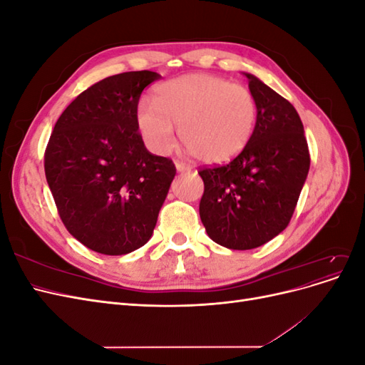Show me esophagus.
I'll list each match as a JSON object with an SVG mask.
<instances>
[{"instance_id":"obj_1","label":"esophagus","mask_w":365,"mask_h":365,"mask_svg":"<svg viewBox=\"0 0 365 365\" xmlns=\"http://www.w3.org/2000/svg\"><path fill=\"white\" fill-rule=\"evenodd\" d=\"M175 168H176V170H178V172H190L192 170L190 165H187V164L181 163V161H175Z\"/></svg>"}]
</instances>
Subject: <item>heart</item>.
<instances>
[{
  "label": "heart",
  "mask_w": 365,
  "mask_h": 365,
  "mask_svg": "<svg viewBox=\"0 0 365 365\" xmlns=\"http://www.w3.org/2000/svg\"><path fill=\"white\" fill-rule=\"evenodd\" d=\"M257 121V103L248 88L220 76L192 73L157 86L153 102L137 108V126L148 148L169 152L180 140L207 164L227 163L248 145Z\"/></svg>",
  "instance_id": "obj_1"
}]
</instances>
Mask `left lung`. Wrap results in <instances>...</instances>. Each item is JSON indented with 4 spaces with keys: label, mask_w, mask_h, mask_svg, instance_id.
<instances>
[{
    "label": "left lung",
    "mask_w": 365,
    "mask_h": 365,
    "mask_svg": "<svg viewBox=\"0 0 365 365\" xmlns=\"http://www.w3.org/2000/svg\"><path fill=\"white\" fill-rule=\"evenodd\" d=\"M257 103L248 145L224 165L201 168L200 216L207 235L230 250H252L288 227L311 165L295 108L245 73Z\"/></svg>",
    "instance_id": "left-lung-1"
}]
</instances>
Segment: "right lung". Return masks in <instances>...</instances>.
Here are the masks:
<instances>
[{
    "label": "right lung",
    "mask_w": 365,
    "mask_h": 365,
    "mask_svg": "<svg viewBox=\"0 0 365 365\" xmlns=\"http://www.w3.org/2000/svg\"><path fill=\"white\" fill-rule=\"evenodd\" d=\"M160 77L128 71L91 85L58 118L43 155L65 228L106 256L146 244L175 178L172 160L150 153L137 126L140 96Z\"/></svg>",
    "instance_id": "obj_1"
}]
</instances>
